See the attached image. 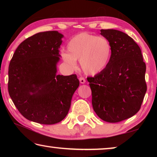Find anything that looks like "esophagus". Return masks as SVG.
<instances>
[{
    "instance_id": "34e87169",
    "label": "esophagus",
    "mask_w": 157,
    "mask_h": 157,
    "mask_svg": "<svg viewBox=\"0 0 157 157\" xmlns=\"http://www.w3.org/2000/svg\"><path fill=\"white\" fill-rule=\"evenodd\" d=\"M79 81H80V83H82V84H83V83H86L85 78H83V77H80V78H79Z\"/></svg>"
}]
</instances>
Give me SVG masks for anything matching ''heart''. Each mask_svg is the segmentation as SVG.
Returning a JSON list of instances; mask_svg holds the SVG:
<instances>
[{"label": "heart", "mask_w": 157, "mask_h": 157, "mask_svg": "<svg viewBox=\"0 0 157 157\" xmlns=\"http://www.w3.org/2000/svg\"><path fill=\"white\" fill-rule=\"evenodd\" d=\"M68 52H62L63 61L75 68L76 61L86 75H96L103 71L111 61L112 46L108 39L88 33L74 36L67 44Z\"/></svg>", "instance_id": "1"}]
</instances>
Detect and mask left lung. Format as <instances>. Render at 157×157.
Listing matches in <instances>:
<instances>
[{
	"mask_svg": "<svg viewBox=\"0 0 157 157\" xmlns=\"http://www.w3.org/2000/svg\"><path fill=\"white\" fill-rule=\"evenodd\" d=\"M101 35L112 46L111 61L103 71L87 80L94 111L104 121L116 123L140 109L147 92L146 64L139 46L126 33L101 29Z\"/></svg>",
	"mask_w": 157,
	"mask_h": 157,
	"instance_id": "obj_1",
	"label": "left lung"
}]
</instances>
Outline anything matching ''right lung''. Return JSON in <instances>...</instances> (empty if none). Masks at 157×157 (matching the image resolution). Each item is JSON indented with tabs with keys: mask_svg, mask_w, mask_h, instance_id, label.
I'll return each mask as SVG.
<instances>
[{
	"mask_svg": "<svg viewBox=\"0 0 157 157\" xmlns=\"http://www.w3.org/2000/svg\"><path fill=\"white\" fill-rule=\"evenodd\" d=\"M63 34L41 32L18 46L8 68V93L17 109L29 121L54 124L69 111L78 89L76 74H57Z\"/></svg>",
	"mask_w": 157,
	"mask_h": 157,
	"instance_id": "add662e5",
	"label": "right lung"
}]
</instances>
